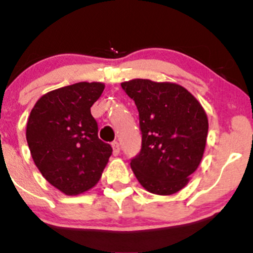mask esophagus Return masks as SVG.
Instances as JSON below:
<instances>
[{
    "label": "esophagus",
    "mask_w": 253,
    "mask_h": 253,
    "mask_svg": "<svg viewBox=\"0 0 253 253\" xmlns=\"http://www.w3.org/2000/svg\"><path fill=\"white\" fill-rule=\"evenodd\" d=\"M111 147H112V154L116 157V155L120 154V144L117 142H112L111 143Z\"/></svg>",
    "instance_id": "1"
}]
</instances>
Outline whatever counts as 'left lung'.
Masks as SVG:
<instances>
[{
    "label": "left lung",
    "mask_w": 253,
    "mask_h": 253,
    "mask_svg": "<svg viewBox=\"0 0 253 253\" xmlns=\"http://www.w3.org/2000/svg\"><path fill=\"white\" fill-rule=\"evenodd\" d=\"M121 86L138 109L142 131V149L131 160L132 171L148 192L174 195L187 185L203 158L205 109L187 89L171 82L136 78Z\"/></svg>",
    "instance_id": "obj_1"
}]
</instances>
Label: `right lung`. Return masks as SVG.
Returning a JSON list of instances; mask_svg holds the SVG:
<instances>
[{
    "label": "right lung",
    "mask_w": 253,
    "mask_h": 253,
    "mask_svg": "<svg viewBox=\"0 0 253 253\" xmlns=\"http://www.w3.org/2000/svg\"><path fill=\"white\" fill-rule=\"evenodd\" d=\"M105 84L79 82L44 94L27 122V142L35 165L53 187L77 196L98 183L112 153L98 137L90 108Z\"/></svg>",
    "instance_id": "1"
}]
</instances>
